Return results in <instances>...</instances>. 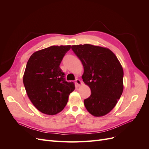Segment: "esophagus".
Segmentation results:
<instances>
[{
  "label": "esophagus",
  "instance_id": "obj_1",
  "mask_svg": "<svg viewBox=\"0 0 149 149\" xmlns=\"http://www.w3.org/2000/svg\"><path fill=\"white\" fill-rule=\"evenodd\" d=\"M75 82H76V84H77L78 86H79L80 84H82V82L81 81V80L79 79H76L75 80Z\"/></svg>",
  "mask_w": 149,
  "mask_h": 149
}]
</instances>
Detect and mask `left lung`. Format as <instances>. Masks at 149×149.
<instances>
[{"label": "left lung", "mask_w": 149, "mask_h": 149, "mask_svg": "<svg viewBox=\"0 0 149 149\" xmlns=\"http://www.w3.org/2000/svg\"><path fill=\"white\" fill-rule=\"evenodd\" d=\"M84 67L82 78L91 89L85 107L94 116L107 114L123 91L124 71L118 58L109 49L89 44L71 46Z\"/></svg>", "instance_id": "1"}]
</instances>
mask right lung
<instances>
[{"label":"right lung","mask_w":149,"mask_h":149,"mask_svg":"<svg viewBox=\"0 0 149 149\" xmlns=\"http://www.w3.org/2000/svg\"><path fill=\"white\" fill-rule=\"evenodd\" d=\"M70 45L52 46L33 53L26 63L23 78L26 94L37 109L55 115L66 106L75 88L67 82L60 65Z\"/></svg>","instance_id":"add662e5"}]
</instances>
